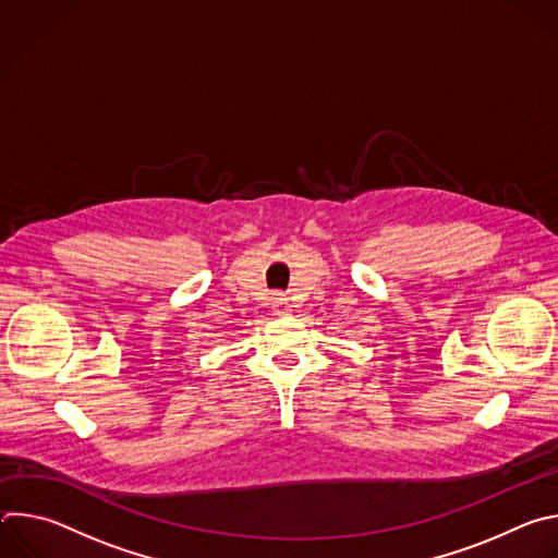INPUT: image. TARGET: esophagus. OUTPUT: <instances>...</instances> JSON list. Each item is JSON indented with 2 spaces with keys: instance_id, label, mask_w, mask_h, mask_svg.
Returning a JSON list of instances; mask_svg holds the SVG:
<instances>
[{
  "instance_id": "34e87169",
  "label": "esophagus",
  "mask_w": 558,
  "mask_h": 558,
  "mask_svg": "<svg viewBox=\"0 0 558 558\" xmlns=\"http://www.w3.org/2000/svg\"><path fill=\"white\" fill-rule=\"evenodd\" d=\"M274 308H276V313H278V315H284V313L289 311V302H287V298L276 295V298H274Z\"/></svg>"
}]
</instances>
